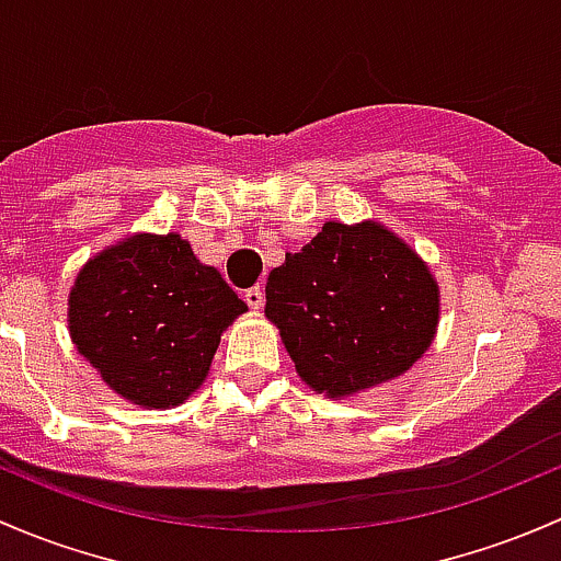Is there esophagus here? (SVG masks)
<instances>
[{"instance_id": "1", "label": "esophagus", "mask_w": 561, "mask_h": 561, "mask_svg": "<svg viewBox=\"0 0 561 561\" xmlns=\"http://www.w3.org/2000/svg\"><path fill=\"white\" fill-rule=\"evenodd\" d=\"M244 300H247V306H250V309H261L263 306V287H252V290H247L244 293Z\"/></svg>"}]
</instances>
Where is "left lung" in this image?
<instances>
[{"label": "left lung", "instance_id": "obj_1", "mask_svg": "<svg viewBox=\"0 0 561 561\" xmlns=\"http://www.w3.org/2000/svg\"><path fill=\"white\" fill-rule=\"evenodd\" d=\"M265 317L306 387L344 400L403 376L435 341L430 265L376 220H330L265 282Z\"/></svg>", "mask_w": 561, "mask_h": 561}]
</instances>
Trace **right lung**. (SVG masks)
<instances>
[{
  "label": "right lung",
  "instance_id": "add662e5",
  "mask_svg": "<svg viewBox=\"0 0 561 561\" xmlns=\"http://www.w3.org/2000/svg\"><path fill=\"white\" fill-rule=\"evenodd\" d=\"M247 314L215 265L180 233H134L104 247L69 290V339L112 392L174 409L209 376L222 330Z\"/></svg>",
  "mask_w": 561,
  "mask_h": 561
}]
</instances>
